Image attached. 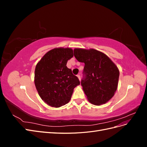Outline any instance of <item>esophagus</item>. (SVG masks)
<instances>
[{
    "label": "esophagus",
    "mask_w": 147,
    "mask_h": 147,
    "mask_svg": "<svg viewBox=\"0 0 147 147\" xmlns=\"http://www.w3.org/2000/svg\"><path fill=\"white\" fill-rule=\"evenodd\" d=\"M77 77L78 78L79 80H81V77H80V75H77Z\"/></svg>",
    "instance_id": "34e87169"
}]
</instances>
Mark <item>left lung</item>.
I'll list each match as a JSON object with an SVG mask.
<instances>
[{
	"label": "left lung",
	"instance_id": "left-lung-1",
	"mask_svg": "<svg viewBox=\"0 0 147 147\" xmlns=\"http://www.w3.org/2000/svg\"><path fill=\"white\" fill-rule=\"evenodd\" d=\"M78 61L84 63L81 84L88 100L96 105L105 104L117 91L119 72L117 67L103 53L75 48Z\"/></svg>",
	"mask_w": 147,
	"mask_h": 147
}]
</instances>
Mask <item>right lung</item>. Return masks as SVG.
I'll return each instance as SVG.
<instances>
[{
	"instance_id": "obj_1",
	"label": "right lung",
	"mask_w": 147,
	"mask_h": 147,
	"mask_svg": "<svg viewBox=\"0 0 147 147\" xmlns=\"http://www.w3.org/2000/svg\"><path fill=\"white\" fill-rule=\"evenodd\" d=\"M73 56L71 48H55L47 53L35 67V87L42 99L53 107L67 104L74 88L80 83L66 65Z\"/></svg>"
}]
</instances>
